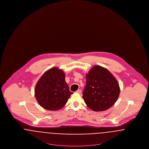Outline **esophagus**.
Returning <instances> with one entry per match:
<instances>
[{"instance_id": "1", "label": "esophagus", "mask_w": 149, "mask_h": 149, "mask_svg": "<svg viewBox=\"0 0 149 149\" xmlns=\"http://www.w3.org/2000/svg\"><path fill=\"white\" fill-rule=\"evenodd\" d=\"M76 92L78 93H81V91L80 89H78V90L76 91Z\"/></svg>"}]
</instances>
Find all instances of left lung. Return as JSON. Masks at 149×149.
Here are the masks:
<instances>
[{
    "label": "left lung",
    "mask_w": 149,
    "mask_h": 149,
    "mask_svg": "<svg viewBox=\"0 0 149 149\" xmlns=\"http://www.w3.org/2000/svg\"><path fill=\"white\" fill-rule=\"evenodd\" d=\"M120 93L116 79L106 68L94 66L86 75L83 98L93 111L100 112L109 109L117 101Z\"/></svg>",
    "instance_id": "left-lung-1"
}]
</instances>
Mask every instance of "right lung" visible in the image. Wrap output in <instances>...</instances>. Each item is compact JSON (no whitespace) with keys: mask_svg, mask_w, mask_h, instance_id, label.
I'll return each instance as SVG.
<instances>
[{"mask_svg":"<svg viewBox=\"0 0 149 149\" xmlns=\"http://www.w3.org/2000/svg\"><path fill=\"white\" fill-rule=\"evenodd\" d=\"M65 74L56 67L46 71L36 85L35 97L39 104L50 111H57L67 103L72 93L66 83Z\"/></svg>","mask_w":149,"mask_h":149,"instance_id":"1","label":"right lung"}]
</instances>
